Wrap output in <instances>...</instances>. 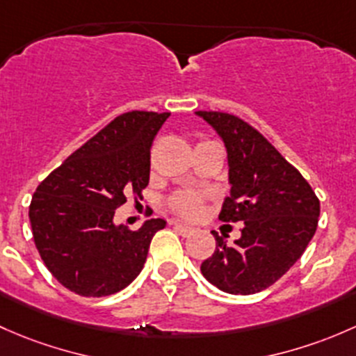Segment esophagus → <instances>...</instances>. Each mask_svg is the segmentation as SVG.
Listing matches in <instances>:
<instances>
[{
    "instance_id": "1",
    "label": "esophagus",
    "mask_w": 356,
    "mask_h": 356,
    "mask_svg": "<svg viewBox=\"0 0 356 356\" xmlns=\"http://www.w3.org/2000/svg\"><path fill=\"white\" fill-rule=\"evenodd\" d=\"M170 225H173L175 228H177L178 232L181 233V234H185V236H188V234H192V233H193V228H192V226L185 225V222L175 221V219H173V221H170Z\"/></svg>"
}]
</instances>
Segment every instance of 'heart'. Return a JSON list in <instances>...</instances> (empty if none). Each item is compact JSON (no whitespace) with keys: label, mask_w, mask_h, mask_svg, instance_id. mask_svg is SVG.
I'll list each match as a JSON object with an SVG mask.
<instances>
[{"label":"heart","mask_w":356,"mask_h":356,"mask_svg":"<svg viewBox=\"0 0 356 356\" xmlns=\"http://www.w3.org/2000/svg\"><path fill=\"white\" fill-rule=\"evenodd\" d=\"M207 193L202 190H179L168 199V205L173 212L183 218H195L202 211Z\"/></svg>","instance_id":"b5f03b06"}]
</instances>
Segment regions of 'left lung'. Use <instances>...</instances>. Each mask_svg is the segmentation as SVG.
<instances>
[{
	"label": "left lung",
	"mask_w": 356,
	"mask_h": 356,
	"mask_svg": "<svg viewBox=\"0 0 356 356\" xmlns=\"http://www.w3.org/2000/svg\"><path fill=\"white\" fill-rule=\"evenodd\" d=\"M221 135L228 151L232 195L219 219L243 222L233 245L216 238V250L200 266L221 291L254 295L269 288L305 252L317 229L321 202L293 164L240 116L197 111Z\"/></svg>",
	"instance_id": "left-lung-1"
}]
</instances>
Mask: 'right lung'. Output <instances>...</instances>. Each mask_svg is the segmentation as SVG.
<instances>
[{
  "instance_id": "1",
  "label": "right lung",
  "mask_w": 356,
  "mask_h": 356,
  "mask_svg": "<svg viewBox=\"0 0 356 356\" xmlns=\"http://www.w3.org/2000/svg\"><path fill=\"white\" fill-rule=\"evenodd\" d=\"M170 113L116 116L39 183L29 205L35 248L70 291L108 296L127 288L144 267L152 236L166 226L149 219L140 229L113 225L127 197L142 199L151 175V147Z\"/></svg>"
}]
</instances>
